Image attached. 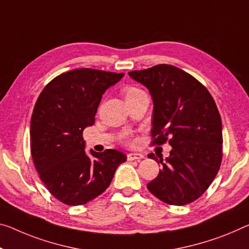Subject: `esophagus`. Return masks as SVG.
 Wrapping results in <instances>:
<instances>
[{
    "label": "esophagus",
    "instance_id": "esophagus-1",
    "mask_svg": "<svg viewBox=\"0 0 249 249\" xmlns=\"http://www.w3.org/2000/svg\"><path fill=\"white\" fill-rule=\"evenodd\" d=\"M143 158V155L142 154H137V152H131V154H128L127 156V159L129 161H133V160H137V161H139Z\"/></svg>",
    "mask_w": 249,
    "mask_h": 249
}]
</instances>
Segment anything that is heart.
Instances as JSON below:
<instances>
[{
    "mask_svg": "<svg viewBox=\"0 0 249 249\" xmlns=\"http://www.w3.org/2000/svg\"><path fill=\"white\" fill-rule=\"evenodd\" d=\"M139 92H141V90H139V89H137V88H135V87H128V88H125V89L124 90V98L127 99V98H129V97H131V95H135V94H137V93H139ZM124 141H125V143H131V141H132V139L130 137H125L124 138Z\"/></svg>",
    "mask_w": 249,
    "mask_h": 249,
    "instance_id": "obj_1",
    "label": "heart"
}]
</instances>
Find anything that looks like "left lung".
I'll use <instances>...</instances> for the list:
<instances>
[{
	"label": "left lung",
	"instance_id": "8db88e82",
	"mask_svg": "<svg viewBox=\"0 0 249 249\" xmlns=\"http://www.w3.org/2000/svg\"><path fill=\"white\" fill-rule=\"evenodd\" d=\"M128 74L152 98V143L168 140L171 146L164 160L148 156L162 164L148 189L168 205L190 204L207 190L223 158V127L216 103L198 80L169 64Z\"/></svg>",
	"mask_w": 249,
	"mask_h": 249
}]
</instances>
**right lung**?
I'll list each match as a JSON object with an SVG mask.
<instances>
[{"label":"right lung","instance_id":"add662e5","mask_svg":"<svg viewBox=\"0 0 249 249\" xmlns=\"http://www.w3.org/2000/svg\"><path fill=\"white\" fill-rule=\"evenodd\" d=\"M124 73L75 69L44 88L34 106L30 136L34 166L47 189L69 206L85 205L108 188L127 156L86 151L82 133L94 124L107 89Z\"/></svg>","mask_w":249,"mask_h":249}]
</instances>
